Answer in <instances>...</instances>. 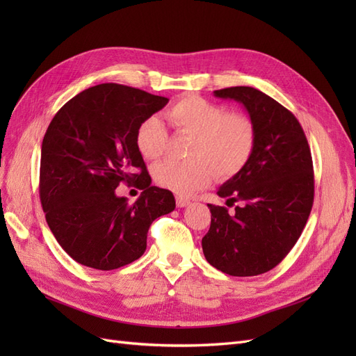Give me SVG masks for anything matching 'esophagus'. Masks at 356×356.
Instances as JSON below:
<instances>
[{"label":"esophagus","mask_w":356,"mask_h":356,"mask_svg":"<svg viewBox=\"0 0 356 356\" xmlns=\"http://www.w3.org/2000/svg\"><path fill=\"white\" fill-rule=\"evenodd\" d=\"M177 207L178 208H184V207H187V204L190 203V200L187 199V197H182V196H177Z\"/></svg>","instance_id":"esophagus-1"}]
</instances>
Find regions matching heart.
<instances>
[{"label":"heart","instance_id":"heart-1","mask_svg":"<svg viewBox=\"0 0 356 356\" xmlns=\"http://www.w3.org/2000/svg\"><path fill=\"white\" fill-rule=\"evenodd\" d=\"M177 132L191 136L190 160H166L154 169L160 187L190 196L207 187L217 175L229 179L250 161L257 141L255 123L243 113L227 111L199 95H186L166 113ZM168 132L157 117H148L136 129V147L147 160L165 154Z\"/></svg>","mask_w":356,"mask_h":356}]
</instances>
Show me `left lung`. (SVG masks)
Returning a JSON list of instances; mask_svg holds the SVG:
<instances>
[{"label":"left lung","instance_id":"8db88e82","mask_svg":"<svg viewBox=\"0 0 356 356\" xmlns=\"http://www.w3.org/2000/svg\"><path fill=\"white\" fill-rule=\"evenodd\" d=\"M241 102L255 123L254 153L238 175L220 187L225 207L208 204L211 227L203 254L230 276H257L281 263L303 232L314 204L310 147L296 115L270 96L248 86L215 90Z\"/></svg>","mask_w":356,"mask_h":356}]
</instances>
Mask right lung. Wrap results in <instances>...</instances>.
Here are the masks:
<instances>
[{
    "mask_svg": "<svg viewBox=\"0 0 356 356\" xmlns=\"http://www.w3.org/2000/svg\"><path fill=\"white\" fill-rule=\"evenodd\" d=\"M169 102L104 83L74 96L53 117L41 145L40 200L46 221L72 260L114 270L145 252L152 222L175 209L169 190L149 186L136 129ZM120 181L144 189L134 204Z\"/></svg>",
    "mask_w": 356,
    "mask_h": 356,
    "instance_id": "obj_1",
    "label": "right lung"
}]
</instances>
